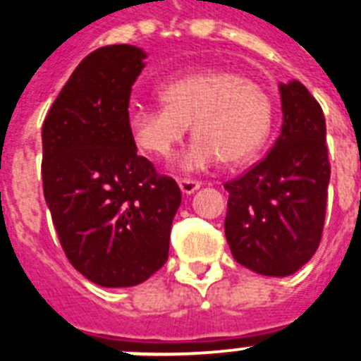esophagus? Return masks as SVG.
<instances>
[{
    "label": "esophagus",
    "mask_w": 361,
    "mask_h": 361,
    "mask_svg": "<svg viewBox=\"0 0 361 361\" xmlns=\"http://www.w3.org/2000/svg\"><path fill=\"white\" fill-rule=\"evenodd\" d=\"M178 186H180L183 193L190 195V193H193L195 190H199L200 183L199 180H193V178H178Z\"/></svg>",
    "instance_id": "34e87169"
}]
</instances>
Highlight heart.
<instances>
[{"instance_id":"b5f03b06","label":"heart","mask_w":361,"mask_h":361,"mask_svg":"<svg viewBox=\"0 0 361 361\" xmlns=\"http://www.w3.org/2000/svg\"><path fill=\"white\" fill-rule=\"evenodd\" d=\"M164 106H133L128 128L139 149L164 159L183 141L191 123L193 139L178 164L206 170L216 161L240 164L266 141L273 104L262 85L229 70L184 73L159 86Z\"/></svg>"}]
</instances>
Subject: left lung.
Here are the masks:
<instances>
[{
  "label": "left lung",
  "instance_id": "1",
  "mask_svg": "<svg viewBox=\"0 0 361 361\" xmlns=\"http://www.w3.org/2000/svg\"><path fill=\"white\" fill-rule=\"evenodd\" d=\"M283 124L275 146L228 180L224 231L233 258L266 276H288L317 253L331 164L325 117L300 81L280 85Z\"/></svg>",
  "mask_w": 361,
  "mask_h": 361
}]
</instances>
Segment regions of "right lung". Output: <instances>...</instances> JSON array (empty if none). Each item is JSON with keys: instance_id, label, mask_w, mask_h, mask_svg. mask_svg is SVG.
<instances>
[{"instance_id": "add662e5", "label": "right lung", "mask_w": 361, "mask_h": 361, "mask_svg": "<svg viewBox=\"0 0 361 361\" xmlns=\"http://www.w3.org/2000/svg\"><path fill=\"white\" fill-rule=\"evenodd\" d=\"M146 54L101 47L82 59L43 123V193L68 262L103 288L145 282L168 260L178 184L137 155L132 86Z\"/></svg>"}]
</instances>
